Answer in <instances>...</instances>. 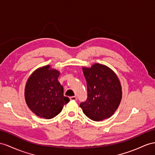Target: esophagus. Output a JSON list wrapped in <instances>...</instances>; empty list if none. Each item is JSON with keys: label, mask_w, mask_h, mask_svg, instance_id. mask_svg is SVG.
Returning <instances> with one entry per match:
<instances>
[{"label": "esophagus", "mask_w": 155, "mask_h": 155, "mask_svg": "<svg viewBox=\"0 0 155 155\" xmlns=\"http://www.w3.org/2000/svg\"><path fill=\"white\" fill-rule=\"evenodd\" d=\"M70 100L72 101H77V97L76 96H71L70 97Z\"/></svg>", "instance_id": "esophagus-1"}]
</instances>
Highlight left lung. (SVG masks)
Wrapping results in <instances>:
<instances>
[{"mask_svg": "<svg viewBox=\"0 0 155 155\" xmlns=\"http://www.w3.org/2000/svg\"><path fill=\"white\" fill-rule=\"evenodd\" d=\"M87 84V99L82 111L91 120L101 121L113 115L120 104L122 90L117 75L109 67L96 63L82 68Z\"/></svg>", "mask_w": 155, "mask_h": 155, "instance_id": "1", "label": "left lung"}]
</instances>
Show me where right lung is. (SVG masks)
<instances>
[{
	"label": "right lung",
	"instance_id": "obj_1",
	"mask_svg": "<svg viewBox=\"0 0 155 155\" xmlns=\"http://www.w3.org/2000/svg\"><path fill=\"white\" fill-rule=\"evenodd\" d=\"M50 65L37 69L27 81L25 97L27 105L40 117L50 119L57 116L69 101L63 96V88L58 81L59 72L49 70Z\"/></svg>",
	"mask_w": 155,
	"mask_h": 155
}]
</instances>
